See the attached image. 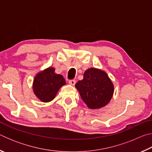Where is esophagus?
I'll return each instance as SVG.
<instances>
[{
	"mask_svg": "<svg viewBox=\"0 0 152 152\" xmlns=\"http://www.w3.org/2000/svg\"><path fill=\"white\" fill-rule=\"evenodd\" d=\"M68 82H69V84H71V85H74V84H76V81L74 80H70Z\"/></svg>",
	"mask_w": 152,
	"mask_h": 152,
	"instance_id": "34e87169",
	"label": "esophagus"
}]
</instances>
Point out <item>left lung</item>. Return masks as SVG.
Returning a JSON list of instances; mask_svg holds the SVG:
<instances>
[{"label":"left lung","instance_id":"left-lung-1","mask_svg":"<svg viewBox=\"0 0 152 152\" xmlns=\"http://www.w3.org/2000/svg\"><path fill=\"white\" fill-rule=\"evenodd\" d=\"M75 86L83 101L92 109L107 105L114 92L113 84L107 73L93 68L85 71L83 79L77 82Z\"/></svg>","mask_w":152,"mask_h":152}]
</instances>
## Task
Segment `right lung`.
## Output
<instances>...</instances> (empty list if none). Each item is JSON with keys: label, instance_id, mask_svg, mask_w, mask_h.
Masks as SVG:
<instances>
[{"label": "right lung", "instance_id": "obj_1", "mask_svg": "<svg viewBox=\"0 0 152 152\" xmlns=\"http://www.w3.org/2000/svg\"><path fill=\"white\" fill-rule=\"evenodd\" d=\"M53 68H48L38 73L33 80V91L40 101L48 102L54 99L58 91L66 84V80L60 74L54 72Z\"/></svg>", "mask_w": 152, "mask_h": 152}]
</instances>
